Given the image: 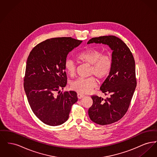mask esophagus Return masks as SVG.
<instances>
[{
    "label": "esophagus",
    "instance_id": "esophagus-1",
    "mask_svg": "<svg viewBox=\"0 0 157 157\" xmlns=\"http://www.w3.org/2000/svg\"><path fill=\"white\" fill-rule=\"evenodd\" d=\"M84 96H85L84 95L81 94H80V93H78V98L79 99H81V98L83 97Z\"/></svg>",
    "mask_w": 157,
    "mask_h": 157
}]
</instances>
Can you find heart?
<instances>
[{"mask_svg":"<svg viewBox=\"0 0 157 157\" xmlns=\"http://www.w3.org/2000/svg\"><path fill=\"white\" fill-rule=\"evenodd\" d=\"M77 58L82 63L90 65L89 75L95 76L98 80L102 81L111 72L112 60L110 56L104 55L98 48H90L80 53ZM65 68L68 75L74 76L76 74L77 65L74 60L67 59L65 62ZM97 85L95 78L91 76L87 78H79L71 83V88L81 94H86L92 90Z\"/></svg>","mask_w":157,"mask_h":157,"instance_id":"b5f03b06","label":"heart"}]
</instances>
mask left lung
<instances>
[{"label":"left lung","instance_id":"1","mask_svg":"<svg viewBox=\"0 0 157 157\" xmlns=\"http://www.w3.org/2000/svg\"><path fill=\"white\" fill-rule=\"evenodd\" d=\"M108 45L113 50L112 67L100 90L109 95L106 99L93 95L92 105L88 109L90 119L99 125L111 124L127 113L136 86L135 63L127 45L115 36L93 37L88 42Z\"/></svg>","mask_w":157,"mask_h":157}]
</instances>
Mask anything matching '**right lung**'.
<instances>
[{"instance_id": "add662e5", "label": "right lung", "mask_w": 157, "mask_h": 157, "mask_svg": "<svg viewBox=\"0 0 157 157\" xmlns=\"http://www.w3.org/2000/svg\"><path fill=\"white\" fill-rule=\"evenodd\" d=\"M82 40L71 37L44 40L31 51L28 58L23 86L33 112L42 122L57 126L67 121L78 101L75 91H59L67 83L65 62L67 54Z\"/></svg>"}]
</instances>
